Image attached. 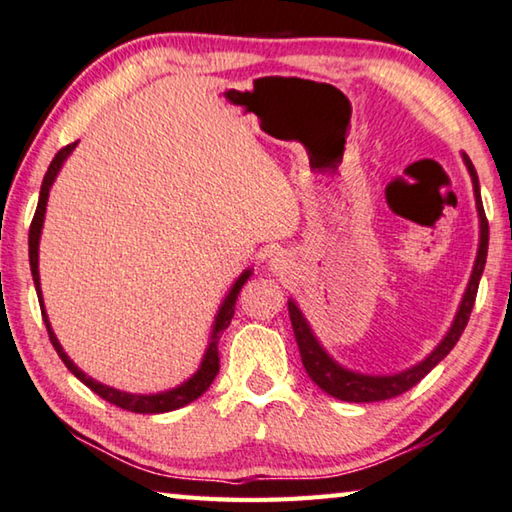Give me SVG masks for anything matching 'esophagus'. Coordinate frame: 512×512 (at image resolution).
I'll list each match as a JSON object with an SVG mask.
<instances>
[{"mask_svg":"<svg viewBox=\"0 0 512 512\" xmlns=\"http://www.w3.org/2000/svg\"><path fill=\"white\" fill-rule=\"evenodd\" d=\"M287 262H289L287 255H284V253H275V255H271V259H268V266H271L273 273H284V271H287V268H289Z\"/></svg>","mask_w":512,"mask_h":512,"instance_id":"1","label":"esophagus"}]
</instances>
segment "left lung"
I'll return each instance as SVG.
<instances>
[{
    "label": "left lung",
    "mask_w": 512,
    "mask_h": 512,
    "mask_svg": "<svg viewBox=\"0 0 512 512\" xmlns=\"http://www.w3.org/2000/svg\"><path fill=\"white\" fill-rule=\"evenodd\" d=\"M463 162H465L467 171H470L476 212H479V250H476L470 282H467V289L463 293L461 305H458L452 327H449V332L443 336V341H440L436 348L431 350V354H427V357H424L420 363H415V366L406 368L402 372H395V375H363V372H354L350 368H345L339 361L329 357L327 350L316 339L314 329H311V325L307 323L305 314H302L296 302L289 300V318H291L293 334H296V341H298L302 366H305L311 381H314L318 388H323L327 395H332V397H336V400H343V402L391 400V397L402 395L409 391V388H413L424 375H429V372L436 368L449 352H452L458 339H461L463 329L472 314L476 291H479V280L483 275L485 257H488V235H490L488 219H485L483 203H481L479 176H476L474 164L465 153H463Z\"/></svg>",
    "instance_id": "1"
}]
</instances>
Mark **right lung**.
Returning a JSON list of instances; mask_svg holds the SVG:
<instances>
[{
  "label": "right lung",
  "mask_w": 512,
  "mask_h": 512,
  "mask_svg": "<svg viewBox=\"0 0 512 512\" xmlns=\"http://www.w3.org/2000/svg\"><path fill=\"white\" fill-rule=\"evenodd\" d=\"M76 144H67L65 149H60L56 153V158L51 160L49 169L45 173V178H42V187H40V198H38V207H36V216H33L31 221V230H29V264H31V275H33V284H36V291H38V300H40V309H42V320H45L47 325V332H49V339L51 345H54L58 357L63 359V363L67 366V370L72 372L76 379H81L85 386L90 388V391L97 393L103 400L119 406V409H126V411H133V413H167V411H176L180 406H187L189 402H194L201 397L210 384L216 377V372H219V348H216V343H219L221 334L228 329L232 316H235V305H237V296L244 284L250 280V275H253V268H248V271L241 273L235 284H232L228 296L223 298L219 311H216L214 316V325H212V334H210V341H207V348L203 354V361L198 370L194 372L192 377L183 384L176 386V388H169V391H162V393H151V395H142V393H126V391H117V388L101 384V381L92 379L85 375V372L76 366V363L67 357L63 345L58 343L54 329H51V323L47 318V311H45V302H42V291H40V271H38V248H40V235H42V223H45V212H47V201H49V189L54 185V180L58 176V171L63 169L65 160L69 158V153L76 149Z\"/></svg>",
  "instance_id": "add662e5"
}]
</instances>
